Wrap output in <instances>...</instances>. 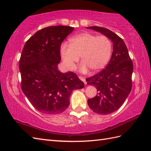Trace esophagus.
I'll use <instances>...</instances> for the list:
<instances>
[{
    "label": "esophagus",
    "mask_w": 151,
    "mask_h": 151,
    "mask_svg": "<svg viewBox=\"0 0 151 151\" xmlns=\"http://www.w3.org/2000/svg\"><path fill=\"white\" fill-rule=\"evenodd\" d=\"M79 78L80 79H81V81H82V82H84V84H86V79L84 78V77H83V76H79Z\"/></svg>",
    "instance_id": "1"
}]
</instances>
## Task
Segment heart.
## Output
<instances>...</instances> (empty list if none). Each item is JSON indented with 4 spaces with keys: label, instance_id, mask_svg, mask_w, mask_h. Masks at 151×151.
<instances>
[{
    "label": "heart",
    "instance_id": "1",
    "mask_svg": "<svg viewBox=\"0 0 151 151\" xmlns=\"http://www.w3.org/2000/svg\"><path fill=\"white\" fill-rule=\"evenodd\" d=\"M112 43L108 37L84 32L73 36L69 45L63 43L60 54L64 65L69 70L75 68L76 63L81 56L82 62L81 70L86 73L88 69L97 72L102 69L110 60Z\"/></svg>",
    "mask_w": 151,
    "mask_h": 151
}]
</instances>
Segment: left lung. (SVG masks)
<instances>
[{"instance_id": "left-lung-1", "label": "left lung", "mask_w": 151, "mask_h": 151, "mask_svg": "<svg viewBox=\"0 0 151 151\" xmlns=\"http://www.w3.org/2000/svg\"><path fill=\"white\" fill-rule=\"evenodd\" d=\"M100 32L113 42V52L106 68L86 79L88 85L95 86L98 93L89 99L91 110L101 115L117 110L123 104L132 87L133 63L123 40L113 32L99 27H88Z\"/></svg>"}]
</instances>
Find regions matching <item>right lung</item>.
<instances>
[{"label": "right lung", "instance_id": "obj_1", "mask_svg": "<svg viewBox=\"0 0 151 151\" xmlns=\"http://www.w3.org/2000/svg\"><path fill=\"white\" fill-rule=\"evenodd\" d=\"M74 28L52 26L35 33L25 43L19 60L22 92L41 113L59 114L69 106L74 89L84 83L73 72L61 73L60 47Z\"/></svg>", "mask_w": 151, "mask_h": 151}]
</instances>
